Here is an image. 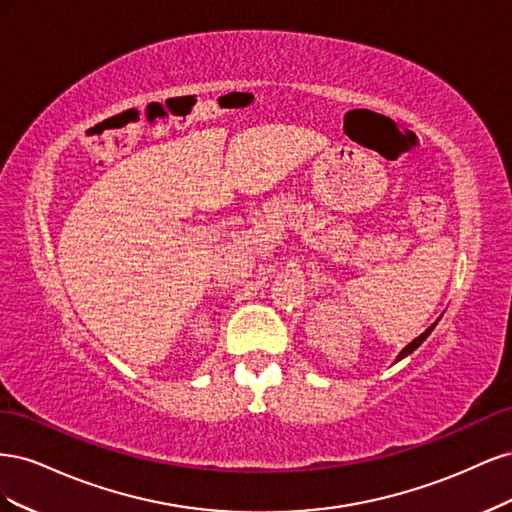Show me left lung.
Segmentation results:
<instances>
[{
  "label": "left lung",
  "mask_w": 512,
  "mask_h": 512,
  "mask_svg": "<svg viewBox=\"0 0 512 512\" xmlns=\"http://www.w3.org/2000/svg\"><path fill=\"white\" fill-rule=\"evenodd\" d=\"M438 320H440V318H438ZM438 320H436V322H433V324H431V327H429V329H427L425 333H421V335H418L416 339H412V342H410V344H408V346H406L404 350H401V352L397 354V361H401V359H406V356H408V354H412V352H414V350H416L418 346H421V344L425 342V339H427V337L431 335V331H433V329H436V324H438Z\"/></svg>",
  "instance_id": "8db88e82"
}]
</instances>
